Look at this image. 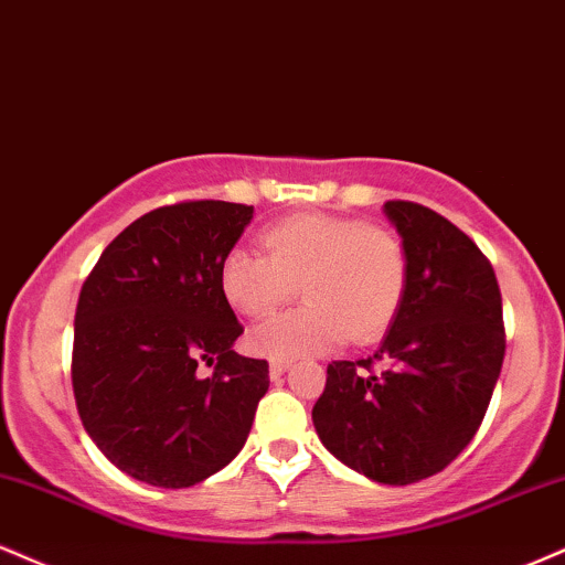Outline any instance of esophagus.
Returning <instances> with one entry per match:
<instances>
[{
  "instance_id": "34e87169",
  "label": "esophagus",
  "mask_w": 565,
  "mask_h": 565,
  "mask_svg": "<svg viewBox=\"0 0 565 565\" xmlns=\"http://www.w3.org/2000/svg\"><path fill=\"white\" fill-rule=\"evenodd\" d=\"M288 367H290L288 360H271V362H269V375H271V377H280Z\"/></svg>"
}]
</instances>
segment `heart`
<instances>
[{
    "label": "heart",
    "mask_w": 565,
    "mask_h": 565,
    "mask_svg": "<svg viewBox=\"0 0 565 565\" xmlns=\"http://www.w3.org/2000/svg\"><path fill=\"white\" fill-rule=\"evenodd\" d=\"M264 254L232 248L218 288L237 315L262 320L298 294L303 307L258 324L250 349L271 360L373 343L399 315L409 262L399 235L362 218L298 214L262 235Z\"/></svg>",
    "instance_id": "1"
}]
</instances>
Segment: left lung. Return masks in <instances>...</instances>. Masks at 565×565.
Wrapping results in <instances>:
<instances>
[{
  "instance_id": "1",
  "label": "left lung",
  "mask_w": 565,
  "mask_h": 565,
  "mask_svg": "<svg viewBox=\"0 0 565 565\" xmlns=\"http://www.w3.org/2000/svg\"><path fill=\"white\" fill-rule=\"evenodd\" d=\"M383 211L409 262L399 315L373 356L328 364L311 420L343 466L407 487L473 441L505 360V322L492 264L466 232L413 201Z\"/></svg>"
}]
</instances>
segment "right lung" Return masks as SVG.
Here are the masks:
<instances>
[{"instance_id": "1", "label": "right lung", "mask_w": 565, "mask_h": 565, "mask_svg": "<svg viewBox=\"0 0 565 565\" xmlns=\"http://www.w3.org/2000/svg\"><path fill=\"white\" fill-rule=\"evenodd\" d=\"M250 218L254 205L243 203L161 205L131 222L82 285L76 409L99 452L131 479L192 487L248 439L269 364L232 349L243 324L218 267Z\"/></svg>"}]
</instances>
